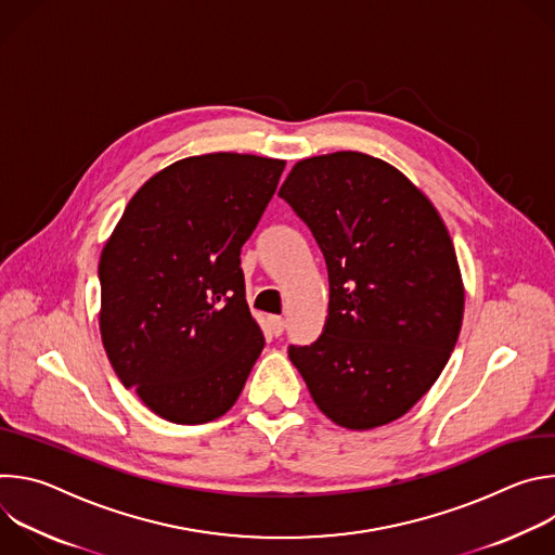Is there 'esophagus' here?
Wrapping results in <instances>:
<instances>
[{"label":"esophagus","instance_id":"34e87169","mask_svg":"<svg viewBox=\"0 0 555 555\" xmlns=\"http://www.w3.org/2000/svg\"><path fill=\"white\" fill-rule=\"evenodd\" d=\"M268 323H270V330H272V334H274V336H281V334H283V330H285V321L281 319V315H270Z\"/></svg>","mask_w":555,"mask_h":555}]
</instances>
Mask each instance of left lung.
I'll return each instance as SVG.
<instances>
[{"label": "left lung", "mask_w": 555, "mask_h": 555, "mask_svg": "<svg viewBox=\"0 0 555 555\" xmlns=\"http://www.w3.org/2000/svg\"><path fill=\"white\" fill-rule=\"evenodd\" d=\"M279 195L319 242L332 292L325 334L289 347L292 364L334 424L400 420L461 332L465 289L441 215L400 169L360 151L298 160Z\"/></svg>", "instance_id": "8db88e82"}]
</instances>
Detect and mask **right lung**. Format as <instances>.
Returning a JSON list of instances; mask_svg holds the SVG:
<instances>
[{"label":"right lung","mask_w":555,"mask_h":555,"mask_svg":"<svg viewBox=\"0 0 555 555\" xmlns=\"http://www.w3.org/2000/svg\"><path fill=\"white\" fill-rule=\"evenodd\" d=\"M285 160L204 153L151 176L99 261V327L118 379L173 424L225 415L263 351L246 302L242 246Z\"/></svg>","instance_id":"1"}]
</instances>
